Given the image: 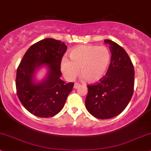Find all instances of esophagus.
Masks as SVG:
<instances>
[{
  "label": "esophagus",
  "mask_w": 151,
  "mask_h": 151,
  "mask_svg": "<svg viewBox=\"0 0 151 151\" xmlns=\"http://www.w3.org/2000/svg\"><path fill=\"white\" fill-rule=\"evenodd\" d=\"M80 86H81V84H79L78 83H75V84H74V88L75 89H78Z\"/></svg>",
  "instance_id": "obj_1"
}]
</instances>
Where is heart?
<instances>
[{"label":"heart","mask_w":151,"mask_h":151,"mask_svg":"<svg viewBox=\"0 0 151 151\" xmlns=\"http://www.w3.org/2000/svg\"><path fill=\"white\" fill-rule=\"evenodd\" d=\"M70 60L64 59L61 70L65 78L72 81L79 73L89 83L99 81L106 73L111 54L104 46L81 45L70 50Z\"/></svg>","instance_id":"1"}]
</instances>
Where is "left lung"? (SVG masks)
Returning <instances> with one entry per match:
<instances>
[{
  "label": "left lung",
  "instance_id": "left-lung-1",
  "mask_svg": "<svg viewBox=\"0 0 151 151\" xmlns=\"http://www.w3.org/2000/svg\"><path fill=\"white\" fill-rule=\"evenodd\" d=\"M111 63L106 76L95 84L87 85L85 106L99 119H109L120 114L127 107L134 93V69L126 51L110 40Z\"/></svg>",
  "mask_w": 151,
  "mask_h": 151
}]
</instances>
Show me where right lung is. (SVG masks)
<instances>
[{
  "label": "right lung",
  "instance_id": "right-lung-1",
  "mask_svg": "<svg viewBox=\"0 0 151 151\" xmlns=\"http://www.w3.org/2000/svg\"><path fill=\"white\" fill-rule=\"evenodd\" d=\"M67 50L64 42L45 38L32 45L19 65L16 76L18 98L29 112L40 118H50L64 107L74 83H66L60 77L61 59ZM47 65L49 68L46 79L33 81L37 68Z\"/></svg>",
  "mask_w": 151,
  "mask_h": 151
}]
</instances>
